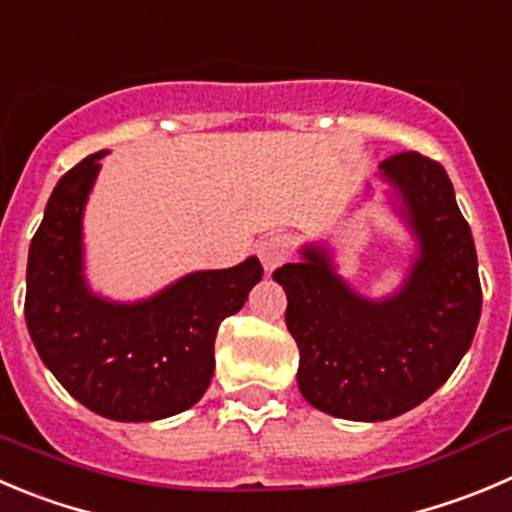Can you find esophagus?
<instances>
[{
	"instance_id": "1",
	"label": "esophagus",
	"mask_w": 512,
	"mask_h": 512,
	"mask_svg": "<svg viewBox=\"0 0 512 512\" xmlns=\"http://www.w3.org/2000/svg\"><path fill=\"white\" fill-rule=\"evenodd\" d=\"M256 253H259V259H261V264H264V269L274 271L276 266H281L284 261H289L291 241L286 236H281V233H276V236H266L264 241L259 243V248H256Z\"/></svg>"
}]
</instances>
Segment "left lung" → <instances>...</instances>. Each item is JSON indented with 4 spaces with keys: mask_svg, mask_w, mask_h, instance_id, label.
<instances>
[{
    "mask_svg": "<svg viewBox=\"0 0 512 512\" xmlns=\"http://www.w3.org/2000/svg\"><path fill=\"white\" fill-rule=\"evenodd\" d=\"M420 238L405 289L387 301L354 294L321 248L274 279L286 291V326L299 344V389L316 410L379 422L425 402L470 349L483 309L478 253L437 160L402 150L382 163Z\"/></svg>",
    "mask_w": 512,
    "mask_h": 512,
    "instance_id": "obj_1",
    "label": "left lung"
}]
</instances>
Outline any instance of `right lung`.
<instances>
[{
    "mask_svg": "<svg viewBox=\"0 0 512 512\" xmlns=\"http://www.w3.org/2000/svg\"><path fill=\"white\" fill-rule=\"evenodd\" d=\"M67 170L29 243L24 319L42 362L87 410L120 422L178 415L213 377V342L264 266L198 271L140 304H110L82 281V208L100 158Z\"/></svg>",
    "mask_w": 512,
    "mask_h": 512,
    "instance_id": "1",
    "label": "right lung"
}]
</instances>
